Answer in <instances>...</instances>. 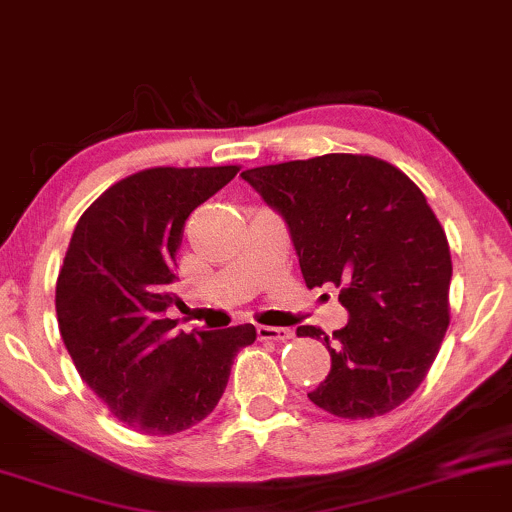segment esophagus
Returning a JSON list of instances; mask_svg holds the SVG:
<instances>
[{
    "mask_svg": "<svg viewBox=\"0 0 512 512\" xmlns=\"http://www.w3.org/2000/svg\"><path fill=\"white\" fill-rule=\"evenodd\" d=\"M257 336H260L262 341H288V338H293V331L286 329V326H264V324H260V326H257Z\"/></svg>",
    "mask_w": 512,
    "mask_h": 512,
    "instance_id": "34e87169",
    "label": "esophagus"
}]
</instances>
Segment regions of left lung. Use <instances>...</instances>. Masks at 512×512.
I'll list each match as a JSON object with an SVG mask.
<instances>
[{
	"instance_id": "left-lung-1",
	"label": "left lung",
	"mask_w": 512,
	"mask_h": 512,
	"mask_svg": "<svg viewBox=\"0 0 512 512\" xmlns=\"http://www.w3.org/2000/svg\"><path fill=\"white\" fill-rule=\"evenodd\" d=\"M286 221L307 288L334 283L348 324L324 338L331 372L307 398L343 420L386 415L427 377L448 322L453 264L427 197L369 155H322L240 174Z\"/></svg>"
}]
</instances>
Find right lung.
<instances>
[{
	"instance_id": "add662e5",
	"label": "right lung",
	"mask_w": 512,
	"mask_h": 512,
	"mask_svg": "<svg viewBox=\"0 0 512 512\" xmlns=\"http://www.w3.org/2000/svg\"><path fill=\"white\" fill-rule=\"evenodd\" d=\"M240 166H155L85 209L57 279V319L80 379L140 434L186 432L217 408L252 324L174 331L176 252L195 207Z\"/></svg>"
}]
</instances>
